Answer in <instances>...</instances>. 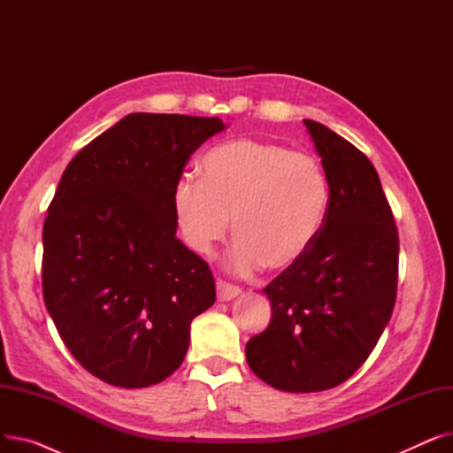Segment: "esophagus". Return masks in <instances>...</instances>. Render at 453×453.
Instances as JSON below:
<instances>
[{
  "mask_svg": "<svg viewBox=\"0 0 453 453\" xmlns=\"http://www.w3.org/2000/svg\"><path fill=\"white\" fill-rule=\"evenodd\" d=\"M242 290L239 287H234V284L231 282H226L222 279L217 280V296H219V301H231L234 299L236 296H239Z\"/></svg>",
  "mask_w": 453,
  "mask_h": 453,
  "instance_id": "esophagus-1",
  "label": "esophagus"
}]
</instances>
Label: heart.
I'll return each instance as SVG.
<instances>
[{
  "label": "heart",
  "instance_id": "obj_1",
  "mask_svg": "<svg viewBox=\"0 0 453 453\" xmlns=\"http://www.w3.org/2000/svg\"><path fill=\"white\" fill-rule=\"evenodd\" d=\"M174 214L183 242L209 255L231 227L239 241L229 268L253 273L263 265L290 270L312 250L330 205L321 159L275 141L234 139L202 159V180L181 176Z\"/></svg>",
  "mask_w": 453,
  "mask_h": 453
}]
</instances>
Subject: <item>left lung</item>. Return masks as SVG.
Masks as SVG:
<instances>
[{"instance_id":"8db88e82","label":"left lung","mask_w":453,"mask_h":453,"mask_svg":"<svg viewBox=\"0 0 453 453\" xmlns=\"http://www.w3.org/2000/svg\"><path fill=\"white\" fill-rule=\"evenodd\" d=\"M304 125L330 205L312 250L263 290L272 321L246 345L250 369L288 393L336 388L360 369L391 319L398 282V231L372 163L325 125Z\"/></svg>"}]
</instances>
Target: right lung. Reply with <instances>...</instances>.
Listing matches in <instances>:
<instances>
[{
    "label": "right lung",
    "instance_id": "add662e5",
    "mask_svg": "<svg viewBox=\"0 0 453 453\" xmlns=\"http://www.w3.org/2000/svg\"><path fill=\"white\" fill-rule=\"evenodd\" d=\"M219 117L130 113L69 161L43 222L42 290L75 360L117 388L171 376L214 303L209 265L176 239L174 187Z\"/></svg>",
    "mask_w": 453,
    "mask_h": 453
}]
</instances>
